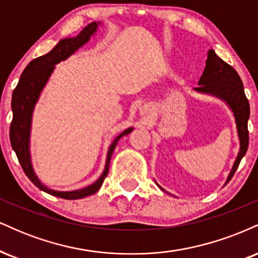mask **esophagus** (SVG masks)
Instances as JSON below:
<instances>
[{
	"label": "esophagus",
	"mask_w": 258,
	"mask_h": 258,
	"mask_svg": "<svg viewBox=\"0 0 258 258\" xmlns=\"http://www.w3.org/2000/svg\"><path fill=\"white\" fill-rule=\"evenodd\" d=\"M139 112H141L142 115H150L152 114V109H150L148 105H144L139 109Z\"/></svg>",
	"instance_id": "1"
}]
</instances>
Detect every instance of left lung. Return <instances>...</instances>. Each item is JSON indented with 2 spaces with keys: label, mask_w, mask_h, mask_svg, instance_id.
Instances as JSON below:
<instances>
[{
  "label": "left lung",
  "mask_w": 258,
  "mask_h": 258,
  "mask_svg": "<svg viewBox=\"0 0 258 258\" xmlns=\"http://www.w3.org/2000/svg\"><path fill=\"white\" fill-rule=\"evenodd\" d=\"M194 90L200 93L212 94V96L224 100L232 109L234 117H235L236 130H238L239 141H240V149H239L232 171L227 178V184L235 173L248 147L247 121L250 117V104L245 96L242 81L233 67L222 60L216 54L214 49H210L207 53L205 70L199 80V87L194 88Z\"/></svg>",
  "instance_id": "obj_1"
}]
</instances>
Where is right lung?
<instances>
[{"label": "right lung", "instance_id": "obj_1", "mask_svg": "<svg viewBox=\"0 0 258 258\" xmlns=\"http://www.w3.org/2000/svg\"><path fill=\"white\" fill-rule=\"evenodd\" d=\"M98 28V23H91L82 30L76 37L74 38H64V40L59 41V43L51 52L47 54L38 57L34 60H31L28 64L20 76L19 82H18L17 87L14 88L13 94H12V111H13V119L11 122L10 128V139L13 150L17 154V158L19 160V164L22 165L23 171H24L28 178L34 183L37 188L41 190L46 191V193L54 195V197L61 198V199L68 200H75L82 199V198L88 197V195L97 193L99 188L102 186L104 182L106 174L109 172V164H110V159L114 152L115 147H116L117 141L122 137V136L128 135L132 132V127L127 128L121 135L117 136L116 138L112 141L108 150V156H106L105 168L103 171L102 176L99 177L93 184L86 186L84 189H79V190L73 191H57L52 190V189L47 188L40 182L37 176L34 172V168L31 165L30 159V149H29V142H30V127H31V116L32 111H34L35 104H36L38 97H40L41 91L43 90L44 85L48 81L49 76L54 70V65L58 64L59 61L64 60L68 57L73 54L76 49L90 40L91 35L96 32Z\"/></svg>", "mask_w": 258, "mask_h": 258}]
</instances>
